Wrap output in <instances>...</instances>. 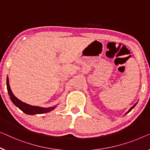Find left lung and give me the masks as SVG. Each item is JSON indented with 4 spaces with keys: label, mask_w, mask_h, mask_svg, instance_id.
I'll return each mask as SVG.
<instances>
[{
    "label": "left lung",
    "mask_w": 150,
    "mask_h": 150,
    "mask_svg": "<svg viewBox=\"0 0 150 150\" xmlns=\"http://www.w3.org/2000/svg\"><path fill=\"white\" fill-rule=\"evenodd\" d=\"M136 104H137V103H136V104H135V105H133V106L132 107H131V108L130 109H129V111H128V112H127L126 114H127V113H129V112H130V111H131V110H132V109H133V108H134V107H135V105H136Z\"/></svg>",
    "instance_id": "left-lung-1"
}]
</instances>
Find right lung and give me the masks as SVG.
<instances>
[{
	"mask_svg": "<svg viewBox=\"0 0 150 150\" xmlns=\"http://www.w3.org/2000/svg\"><path fill=\"white\" fill-rule=\"evenodd\" d=\"M6 86H7L8 95H9L11 101H12L13 103L14 104L15 106H17L20 110L23 111L24 113L27 114V115H36V114L46 113V112H48L52 111L55 108L56 106L50 107V108H41V107H38V106H30V105L24 103V102H21V100L17 99V98L13 95L12 91H11L9 83H8V77L6 78Z\"/></svg>",
	"mask_w": 150,
	"mask_h": 150,
	"instance_id": "1",
	"label": "right lung"
}]
</instances>
